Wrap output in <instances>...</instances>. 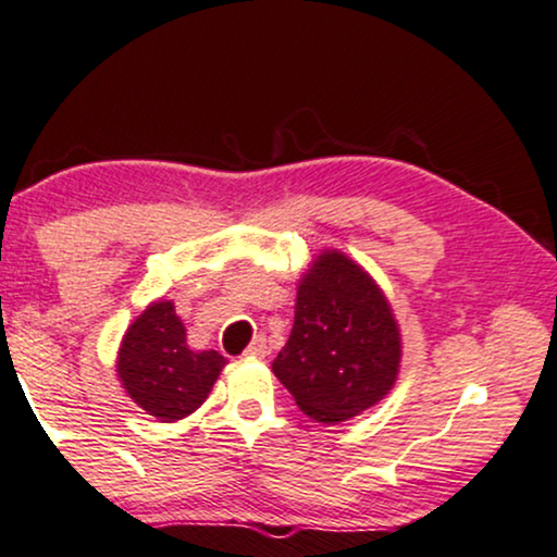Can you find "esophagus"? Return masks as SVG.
Listing matches in <instances>:
<instances>
[{
  "label": "esophagus",
  "mask_w": 557,
  "mask_h": 557,
  "mask_svg": "<svg viewBox=\"0 0 557 557\" xmlns=\"http://www.w3.org/2000/svg\"><path fill=\"white\" fill-rule=\"evenodd\" d=\"M265 354H268V346H265L263 335L252 338V343H250V346H247V351H245V356H250V359H263Z\"/></svg>",
  "instance_id": "obj_1"
}]
</instances>
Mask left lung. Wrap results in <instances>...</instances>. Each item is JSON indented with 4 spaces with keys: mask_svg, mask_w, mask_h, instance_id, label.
Segmentation results:
<instances>
[{
    "mask_svg": "<svg viewBox=\"0 0 557 557\" xmlns=\"http://www.w3.org/2000/svg\"><path fill=\"white\" fill-rule=\"evenodd\" d=\"M400 333L387 299L354 260L322 252L297 292L273 374L307 416L341 423L393 389Z\"/></svg>",
    "mask_w": 557,
    "mask_h": 557,
    "instance_id": "left-lung-1",
    "label": "left lung"
}]
</instances>
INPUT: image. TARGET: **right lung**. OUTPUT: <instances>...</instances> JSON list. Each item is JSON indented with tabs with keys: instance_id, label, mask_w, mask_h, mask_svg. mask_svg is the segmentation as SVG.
<instances>
[{
	"instance_id": "add662e5",
	"label": "right lung",
	"mask_w": 557,
	"mask_h": 557,
	"mask_svg": "<svg viewBox=\"0 0 557 557\" xmlns=\"http://www.w3.org/2000/svg\"><path fill=\"white\" fill-rule=\"evenodd\" d=\"M224 363L216 351H190L173 301H154L123 335L119 376L149 416L177 421L209 397Z\"/></svg>"
}]
</instances>
